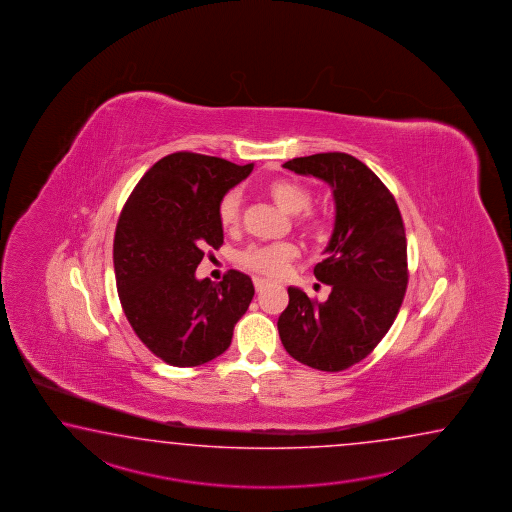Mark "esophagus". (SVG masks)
<instances>
[{"mask_svg": "<svg viewBox=\"0 0 512 512\" xmlns=\"http://www.w3.org/2000/svg\"><path fill=\"white\" fill-rule=\"evenodd\" d=\"M252 282H254V287H256V291H258V293H261V291L269 285V282H267L265 278H260V276H256Z\"/></svg>", "mask_w": 512, "mask_h": 512, "instance_id": "obj_1", "label": "esophagus"}]
</instances>
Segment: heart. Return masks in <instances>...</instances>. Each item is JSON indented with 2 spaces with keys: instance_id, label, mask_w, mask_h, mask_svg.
<instances>
[{
  "instance_id": "1",
  "label": "heart",
  "mask_w": 512,
  "mask_h": 512,
  "mask_svg": "<svg viewBox=\"0 0 512 512\" xmlns=\"http://www.w3.org/2000/svg\"><path fill=\"white\" fill-rule=\"evenodd\" d=\"M265 194L271 197L272 203L282 208L285 214L296 216V227L318 234L324 230V221L318 218L307 208L311 207L313 194L307 186L294 181V179H272L265 185ZM218 219L221 227L227 232H234L240 227L241 196L238 190H230L219 201ZM298 256V249L293 243H274V245H260L249 247L241 252L240 263L251 271L261 272L267 276H280L289 267V263Z\"/></svg>"
}]
</instances>
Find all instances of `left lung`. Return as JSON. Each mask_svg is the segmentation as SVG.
<instances>
[{
  "mask_svg": "<svg viewBox=\"0 0 512 512\" xmlns=\"http://www.w3.org/2000/svg\"><path fill=\"white\" fill-rule=\"evenodd\" d=\"M283 168L324 181L333 192L335 225L316 280L331 287L326 302L289 287L278 318L283 348L309 368L348 370L366 359L403 304L406 234L390 190L348 153L296 157Z\"/></svg>",
  "mask_w": 512,
  "mask_h": 512,
  "instance_id": "8db88e82",
  "label": "left lung"
}]
</instances>
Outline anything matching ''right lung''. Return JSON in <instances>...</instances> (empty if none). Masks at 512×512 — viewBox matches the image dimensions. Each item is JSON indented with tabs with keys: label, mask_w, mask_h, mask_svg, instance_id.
Instances as JSON below:
<instances>
[{
	"label": "right lung",
	"mask_w": 512,
	"mask_h": 512,
	"mask_svg": "<svg viewBox=\"0 0 512 512\" xmlns=\"http://www.w3.org/2000/svg\"><path fill=\"white\" fill-rule=\"evenodd\" d=\"M254 164L201 153L166 155L142 175L120 212L113 265L120 304L142 344L170 366L192 368L229 349L254 285L240 271L197 280L205 249H219V201Z\"/></svg>",
	"instance_id": "right-lung-1"
}]
</instances>
